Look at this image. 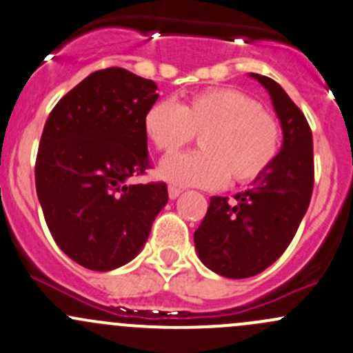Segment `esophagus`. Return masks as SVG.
<instances>
[{
    "label": "esophagus",
    "mask_w": 353,
    "mask_h": 353,
    "mask_svg": "<svg viewBox=\"0 0 353 353\" xmlns=\"http://www.w3.org/2000/svg\"><path fill=\"white\" fill-rule=\"evenodd\" d=\"M181 193H183V191H181V188H177V186H169V198H170V199H176L177 196H179Z\"/></svg>",
    "instance_id": "34e87169"
}]
</instances>
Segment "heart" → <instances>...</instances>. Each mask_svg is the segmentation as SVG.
Wrapping results in <instances>:
<instances>
[{
    "mask_svg": "<svg viewBox=\"0 0 353 353\" xmlns=\"http://www.w3.org/2000/svg\"><path fill=\"white\" fill-rule=\"evenodd\" d=\"M143 130L159 152L172 154L199 133V152L163 159L159 176L176 186L215 190L232 179L251 183L268 170L280 150V124L243 90L208 88L184 104L157 101Z\"/></svg>",
    "mask_w": 353,
    "mask_h": 353,
    "instance_id": "heart-1",
    "label": "heart"
}]
</instances>
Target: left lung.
<instances>
[{
    "mask_svg": "<svg viewBox=\"0 0 353 353\" xmlns=\"http://www.w3.org/2000/svg\"><path fill=\"white\" fill-rule=\"evenodd\" d=\"M272 99L282 126V148L263 176L234 201L210 199L194 232L203 265L227 279H248L276 261L294 239L309 208L314 186L312 133L302 110L268 77L249 73Z\"/></svg>",
    "mask_w": 353,
    "mask_h": 353,
    "instance_id": "obj_1",
    "label": "left lung"
}]
</instances>
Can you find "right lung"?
I'll list each match as a JSON object with an SVG mask.
<instances>
[{
    "label": "right lung",
    "instance_id": "right-lung-1",
    "mask_svg": "<svg viewBox=\"0 0 353 353\" xmlns=\"http://www.w3.org/2000/svg\"><path fill=\"white\" fill-rule=\"evenodd\" d=\"M155 81L123 68L94 71L51 110L35 162L46 223L66 256L95 272L137 258L160 210L165 183L131 184L150 165L143 117Z\"/></svg>",
    "mask_w": 353,
    "mask_h": 353
}]
</instances>
